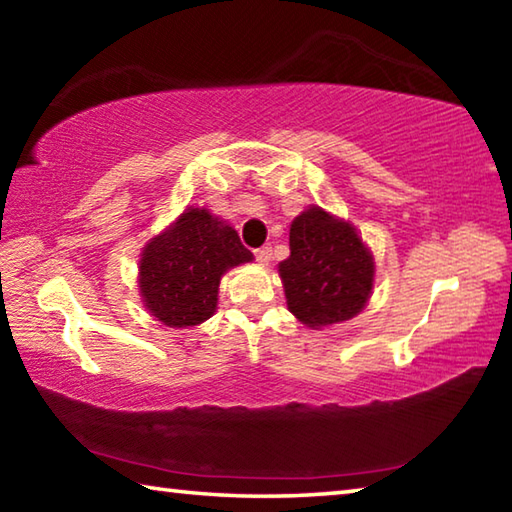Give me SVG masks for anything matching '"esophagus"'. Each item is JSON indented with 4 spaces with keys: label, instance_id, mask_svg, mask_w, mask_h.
<instances>
[{
    "label": "esophagus",
    "instance_id": "1",
    "mask_svg": "<svg viewBox=\"0 0 512 512\" xmlns=\"http://www.w3.org/2000/svg\"><path fill=\"white\" fill-rule=\"evenodd\" d=\"M271 255H273L271 246H262V248L255 250V259H257L259 264H268V262H271Z\"/></svg>",
    "mask_w": 512,
    "mask_h": 512
}]
</instances>
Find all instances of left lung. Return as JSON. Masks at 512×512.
I'll return each mask as SVG.
<instances>
[{
	"label": "left lung",
	"instance_id": "obj_1",
	"mask_svg": "<svg viewBox=\"0 0 512 512\" xmlns=\"http://www.w3.org/2000/svg\"><path fill=\"white\" fill-rule=\"evenodd\" d=\"M289 248L291 255L277 268L289 311L302 325L345 323L366 307L375 259L348 221L311 205L293 219Z\"/></svg>",
	"mask_w": 512,
	"mask_h": 512
}]
</instances>
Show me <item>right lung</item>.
I'll return each mask as SVG.
<instances>
[{
  "instance_id": "right-lung-1",
  "label": "right lung",
  "mask_w": 512,
  "mask_h": 512,
  "mask_svg": "<svg viewBox=\"0 0 512 512\" xmlns=\"http://www.w3.org/2000/svg\"><path fill=\"white\" fill-rule=\"evenodd\" d=\"M253 262L237 230L205 207H189L140 259L144 307L167 327H192L210 318L228 268Z\"/></svg>"
}]
</instances>
